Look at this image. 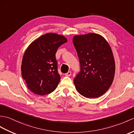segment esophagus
Segmentation results:
<instances>
[{
    "mask_svg": "<svg viewBox=\"0 0 134 134\" xmlns=\"http://www.w3.org/2000/svg\"><path fill=\"white\" fill-rule=\"evenodd\" d=\"M65 75L67 76H70L71 75V71H68L66 74H65Z\"/></svg>",
    "mask_w": 134,
    "mask_h": 134,
    "instance_id": "esophagus-1",
    "label": "esophagus"
}]
</instances>
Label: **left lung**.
Masks as SVG:
<instances>
[{
  "mask_svg": "<svg viewBox=\"0 0 134 134\" xmlns=\"http://www.w3.org/2000/svg\"><path fill=\"white\" fill-rule=\"evenodd\" d=\"M73 43L80 64V71L74 79L80 95L95 98L103 95L113 83L115 64L107 40L95 33L75 35Z\"/></svg>",
  "mask_w": 134,
  "mask_h": 134,
  "instance_id": "8db88e82",
  "label": "left lung"
}]
</instances>
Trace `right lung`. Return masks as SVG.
Segmentation results:
<instances>
[{"mask_svg": "<svg viewBox=\"0 0 134 134\" xmlns=\"http://www.w3.org/2000/svg\"><path fill=\"white\" fill-rule=\"evenodd\" d=\"M67 42L63 35L47 33L33 41L21 62V76L34 94L45 95L53 92L60 80L55 54Z\"/></svg>", "mask_w": 134, "mask_h": 134, "instance_id": "1", "label": "right lung"}]
</instances>
